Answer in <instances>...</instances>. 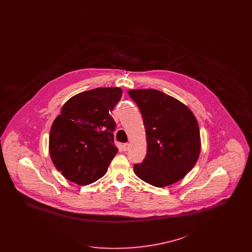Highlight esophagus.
I'll return each instance as SVG.
<instances>
[{
  "label": "esophagus",
  "instance_id": "esophagus-1",
  "mask_svg": "<svg viewBox=\"0 0 252 252\" xmlns=\"http://www.w3.org/2000/svg\"><path fill=\"white\" fill-rule=\"evenodd\" d=\"M129 146H130V144H124L122 145V149H123V151H127L128 149H129Z\"/></svg>",
  "mask_w": 252,
  "mask_h": 252
}]
</instances>
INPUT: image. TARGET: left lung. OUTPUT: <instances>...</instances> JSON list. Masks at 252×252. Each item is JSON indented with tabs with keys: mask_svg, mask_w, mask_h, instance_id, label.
<instances>
[{
	"mask_svg": "<svg viewBox=\"0 0 252 252\" xmlns=\"http://www.w3.org/2000/svg\"><path fill=\"white\" fill-rule=\"evenodd\" d=\"M144 120L147 153L134 165L138 178L155 187L182 180L196 163L201 140L192 110L173 96L154 89L129 90Z\"/></svg>",
	"mask_w": 252,
	"mask_h": 252,
	"instance_id": "1",
	"label": "left lung"
}]
</instances>
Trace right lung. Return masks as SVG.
<instances>
[{
	"label": "right lung",
	"instance_id": "1",
	"mask_svg": "<svg viewBox=\"0 0 252 252\" xmlns=\"http://www.w3.org/2000/svg\"><path fill=\"white\" fill-rule=\"evenodd\" d=\"M122 89L97 88L71 97L53 122L49 152L62 176L78 185L101 179L118 152L111 110L120 101Z\"/></svg>",
	"mask_w": 252,
	"mask_h": 252
}]
</instances>
